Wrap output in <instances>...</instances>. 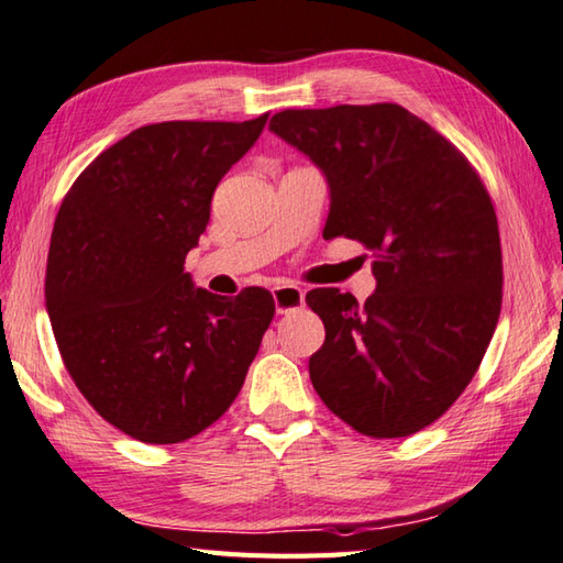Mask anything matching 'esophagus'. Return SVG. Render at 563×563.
<instances>
[{
    "label": "esophagus",
    "instance_id": "obj_1",
    "mask_svg": "<svg viewBox=\"0 0 563 563\" xmlns=\"http://www.w3.org/2000/svg\"><path fill=\"white\" fill-rule=\"evenodd\" d=\"M273 300H275V310H278L280 314H288V312L300 310V307L305 305V292L300 285L283 283L273 288Z\"/></svg>",
    "mask_w": 563,
    "mask_h": 563
}]
</instances>
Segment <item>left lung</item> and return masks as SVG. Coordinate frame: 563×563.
I'll list each match as a JSON object with an SVG mask.
<instances>
[{
	"mask_svg": "<svg viewBox=\"0 0 563 563\" xmlns=\"http://www.w3.org/2000/svg\"><path fill=\"white\" fill-rule=\"evenodd\" d=\"M271 131L324 170V239L371 251L378 288H317L324 344L310 358L319 398L356 432L410 437L476 376L503 305L498 219L454 143L393 102L283 109Z\"/></svg>",
	"mask_w": 563,
	"mask_h": 563,
	"instance_id": "1",
	"label": "left lung"
}]
</instances>
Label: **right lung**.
Returning <instances> with one entry per match:
<instances>
[{"label": "right lung", "instance_id": "add662e5", "mask_svg": "<svg viewBox=\"0 0 563 563\" xmlns=\"http://www.w3.org/2000/svg\"><path fill=\"white\" fill-rule=\"evenodd\" d=\"M266 121L131 131L77 175L55 217L46 307L60 358L95 412L143 444L214 424L273 322L266 288L212 295L183 268L219 180Z\"/></svg>", "mask_w": 563, "mask_h": 563}]
</instances>
